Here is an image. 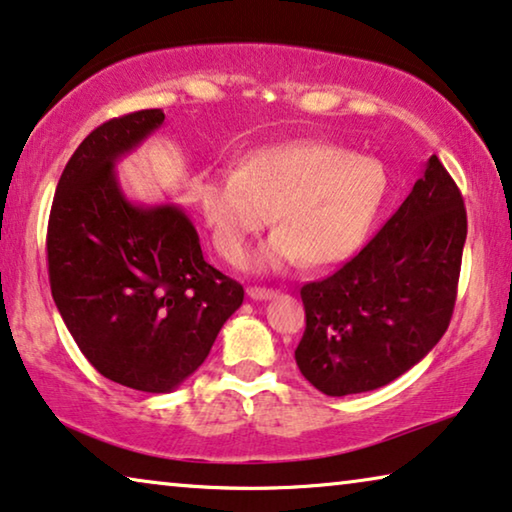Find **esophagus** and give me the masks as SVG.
<instances>
[{
    "mask_svg": "<svg viewBox=\"0 0 512 512\" xmlns=\"http://www.w3.org/2000/svg\"><path fill=\"white\" fill-rule=\"evenodd\" d=\"M247 295H249V298H251V300H272V298H274V295H277V293H274V291H272V288H261V286H249V288H247Z\"/></svg>",
    "mask_w": 512,
    "mask_h": 512,
    "instance_id": "34e87169",
    "label": "esophagus"
}]
</instances>
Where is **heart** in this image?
<instances>
[{
  "label": "heart",
  "mask_w": 512,
  "mask_h": 512,
  "mask_svg": "<svg viewBox=\"0 0 512 512\" xmlns=\"http://www.w3.org/2000/svg\"><path fill=\"white\" fill-rule=\"evenodd\" d=\"M385 194L388 175L376 159L325 140H288L244 154L235 173H205L198 207L228 263H242L272 212L279 231L258 254V268H284L298 256L323 268L362 247Z\"/></svg>",
  "instance_id": "heart-1"
}]
</instances>
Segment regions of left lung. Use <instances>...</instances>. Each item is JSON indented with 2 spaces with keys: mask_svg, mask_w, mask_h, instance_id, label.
<instances>
[{
  "mask_svg": "<svg viewBox=\"0 0 512 512\" xmlns=\"http://www.w3.org/2000/svg\"><path fill=\"white\" fill-rule=\"evenodd\" d=\"M464 242L462 194L434 154L365 249L328 279L302 286V376L323 395L344 397L418 365L448 330Z\"/></svg>",
  "mask_w": 512,
  "mask_h": 512,
  "instance_id": "8db88e82",
  "label": "left lung"
}]
</instances>
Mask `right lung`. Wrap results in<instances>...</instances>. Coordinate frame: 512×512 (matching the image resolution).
Instances as JSON below:
<instances>
[{
    "label": "right lung",
    "instance_id": "right-lung-1",
    "mask_svg": "<svg viewBox=\"0 0 512 512\" xmlns=\"http://www.w3.org/2000/svg\"><path fill=\"white\" fill-rule=\"evenodd\" d=\"M138 110L96 127L59 177L48 221V274L59 316L96 372L170 392L203 365L244 288L205 261L175 203H133L117 161L164 127Z\"/></svg>",
    "mask_w": 512,
    "mask_h": 512
}]
</instances>
